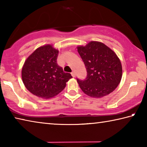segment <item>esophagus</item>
<instances>
[{"label":"esophagus","mask_w":147,"mask_h":147,"mask_svg":"<svg viewBox=\"0 0 147 147\" xmlns=\"http://www.w3.org/2000/svg\"><path fill=\"white\" fill-rule=\"evenodd\" d=\"M71 75H72V76H73V78H74V77L76 76V74H75V73H74V72H72V73H71Z\"/></svg>","instance_id":"34e87169"}]
</instances>
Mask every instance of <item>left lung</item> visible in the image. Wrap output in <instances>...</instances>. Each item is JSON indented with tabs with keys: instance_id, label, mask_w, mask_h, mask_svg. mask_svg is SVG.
Instances as JSON below:
<instances>
[{
	"instance_id": "8db88e82",
	"label": "left lung",
	"mask_w": 147,
	"mask_h": 147,
	"mask_svg": "<svg viewBox=\"0 0 147 147\" xmlns=\"http://www.w3.org/2000/svg\"><path fill=\"white\" fill-rule=\"evenodd\" d=\"M77 50L85 64L87 77L77 79L80 88L91 97L101 98L113 92L123 75L121 61L114 51L99 41H91Z\"/></svg>"
}]
</instances>
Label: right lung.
Instances as JSON below:
<instances>
[{
    "label": "right lung",
    "instance_id": "right-lung-1",
    "mask_svg": "<svg viewBox=\"0 0 147 147\" xmlns=\"http://www.w3.org/2000/svg\"><path fill=\"white\" fill-rule=\"evenodd\" d=\"M59 51L52 45L37 49L24 61L22 80L26 88L38 97L48 99L59 94L72 78L57 63Z\"/></svg>",
    "mask_w": 147,
    "mask_h": 147
}]
</instances>
